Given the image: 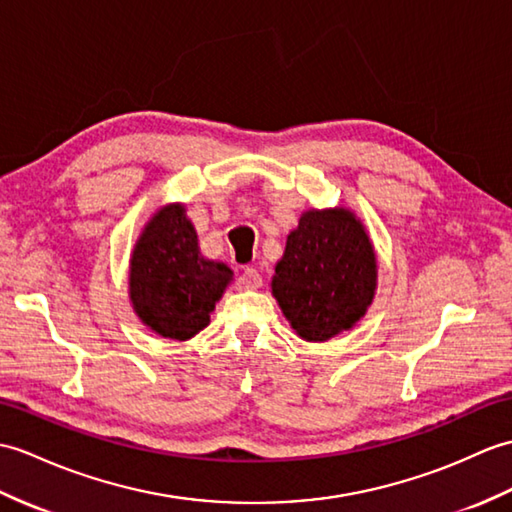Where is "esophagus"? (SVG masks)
Wrapping results in <instances>:
<instances>
[{
    "label": "esophagus",
    "mask_w": 512,
    "mask_h": 512,
    "mask_svg": "<svg viewBox=\"0 0 512 512\" xmlns=\"http://www.w3.org/2000/svg\"><path fill=\"white\" fill-rule=\"evenodd\" d=\"M261 285V275L255 268H246L240 277H237V288L240 290H257Z\"/></svg>",
    "instance_id": "esophagus-1"
}]
</instances>
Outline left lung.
Returning a JSON list of instances; mask_svg holds the SVG:
<instances>
[{"instance_id":"8db88e82","label":"left lung","mask_w":512,"mask_h":512,"mask_svg":"<svg viewBox=\"0 0 512 512\" xmlns=\"http://www.w3.org/2000/svg\"><path fill=\"white\" fill-rule=\"evenodd\" d=\"M270 285L290 327L307 342L355 327L377 288V257L360 218L344 207L303 211Z\"/></svg>"}]
</instances>
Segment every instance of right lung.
Instances as JSON below:
<instances>
[{"instance_id":"right-lung-1","label":"right lung","mask_w":512,"mask_h":512,"mask_svg":"<svg viewBox=\"0 0 512 512\" xmlns=\"http://www.w3.org/2000/svg\"><path fill=\"white\" fill-rule=\"evenodd\" d=\"M233 270L200 255L185 205H165L148 220L130 255L128 296L141 323L170 340H189L209 325Z\"/></svg>"}]
</instances>
